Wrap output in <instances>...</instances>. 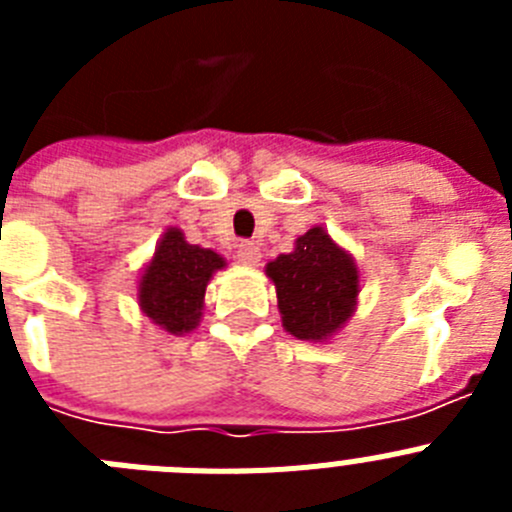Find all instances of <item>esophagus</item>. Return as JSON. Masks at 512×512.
<instances>
[{
	"mask_svg": "<svg viewBox=\"0 0 512 512\" xmlns=\"http://www.w3.org/2000/svg\"><path fill=\"white\" fill-rule=\"evenodd\" d=\"M235 259L241 261L243 266H259L261 261V248L251 241L238 243V251H235Z\"/></svg>",
	"mask_w": 512,
	"mask_h": 512,
	"instance_id": "esophagus-1",
	"label": "esophagus"
}]
</instances>
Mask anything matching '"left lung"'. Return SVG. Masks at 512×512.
Wrapping results in <instances>:
<instances>
[{
  "mask_svg": "<svg viewBox=\"0 0 512 512\" xmlns=\"http://www.w3.org/2000/svg\"><path fill=\"white\" fill-rule=\"evenodd\" d=\"M266 277L277 287V307L289 336L328 341L354 315L361 292L359 266L338 246L323 225L295 241V251L279 253L266 264Z\"/></svg>",
  "mask_w": 512,
  "mask_h": 512,
  "instance_id": "1",
  "label": "left lung"
}]
</instances>
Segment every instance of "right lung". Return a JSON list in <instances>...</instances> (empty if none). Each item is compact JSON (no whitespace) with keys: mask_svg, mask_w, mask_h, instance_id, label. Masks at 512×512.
Returning <instances> with one entry per match:
<instances>
[{"mask_svg":"<svg viewBox=\"0 0 512 512\" xmlns=\"http://www.w3.org/2000/svg\"><path fill=\"white\" fill-rule=\"evenodd\" d=\"M225 259L212 248L192 246L179 228H166L138 279V305L153 325L184 336L200 325L205 289Z\"/></svg>","mask_w":512,"mask_h":512,"instance_id":"right-lung-1","label":"right lung"}]
</instances>
